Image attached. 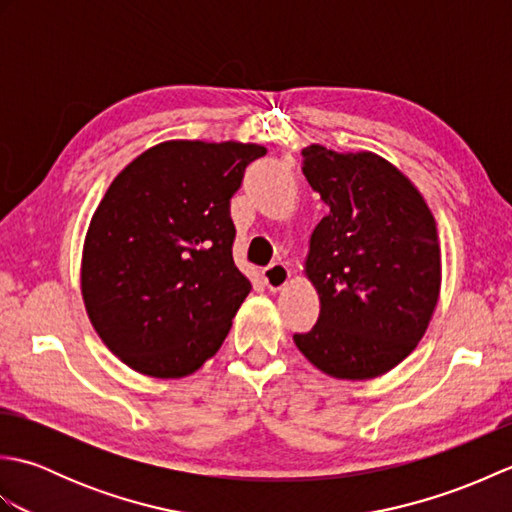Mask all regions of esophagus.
<instances>
[{
	"label": "esophagus",
	"instance_id": "obj_1",
	"mask_svg": "<svg viewBox=\"0 0 512 512\" xmlns=\"http://www.w3.org/2000/svg\"><path fill=\"white\" fill-rule=\"evenodd\" d=\"M262 277H264V284L268 286V290L277 292V290H281V288H284V286L288 284V279H290V270H288V266H286V264H279V262H275V264H270L268 268H264Z\"/></svg>",
	"mask_w": 512,
	"mask_h": 512
}]
</instances>
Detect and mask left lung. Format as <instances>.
<instances>
[{
  "instance_id": "obj_1",
  "label": "left lung",
  "mask_w": 512,
  "mask_h": 512,
  "mask_svg": "<svg viewBox=\"0 0 512 512\" xmlns=\"http://www.w3.org/2000/svg\"><path fill=\"white\" fill-rule=\"evenodd\" d=\"M303 176L328 206L310 237L314 328L295 334L321 372L365 380L416 350L440 297L436 220L409 178L372 151H301Z\"/></svg>"
}]
</instances>
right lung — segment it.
<instances>
[{
    "instance_id": "right-lung-1",
    "label": "right lung",
    "mask_w": 512,
    "mask_h": 512,
    "mask_svg": "<svg viewBox=\"0 0 512 512\" xmlns=\"http://www.w3.org/2000/svg\"><path fill=\"white\" fill-rule=\"evenodd\" d=\"M266 149L169 140L118 173L85 235L81 290L103 343L156 378L189 376L224 343L250 281L233 262L231 198Z\"/></svg>"
}]
</instances>
